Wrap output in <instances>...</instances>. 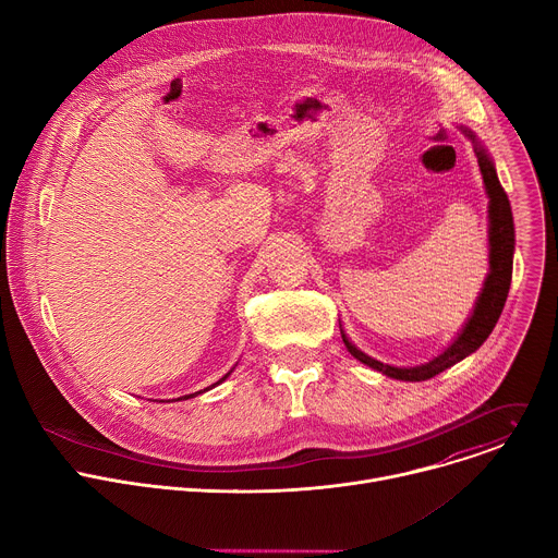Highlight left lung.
I'll return each instance as SVG.
<instances>
[{"mask_svg":"<svg viewBox=\"0 0 558 558\" xmlns=\"http://www.w3.org/2000/svg\"><path fill=\"white\" fill-rule=\"evenodd\" d=\"M463 132L474 143L476 161H480V170H482V177H484V183H486V194L490 198V205H488V216H490V229H488L490 274L484 282V291H482L480 300H476V304H474L470 320L465 323V327L461 329L457 340L441 355L430 360L428 364L413 366V368H397V366H390V364H381V362L368 357L366 353H362L360 349H355L342 331L344 347L349 349V353L353 357H357L362 364H366V366H371V368H375V371H379L388 377H395V379L424 381V379H430V377L439 375L441 371L450 368L452 364L461 362L470 353H474L493 333V329L499 320V315L504 311L508 291H510L512 254H514V220H512L510 201H508V194H506V190L501 187V183L497 179L495 163L490 161V156L486 154V149L480 143H476V138L470 130H463Z\"/></svg>","mask_w":558,"mask_h":558,"instance_id":"1","label":"left lung"}]
</instances>
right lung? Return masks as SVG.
<instances>
[{
	"label": "right lung",
	"mask_w": 558,
	"mask_h": 558,
	"mask_svg": "<svg viewBox=\"0 0 558 558\" xmlns=\"http://www.w3.org/2000/svg\"><path fill=\"white\" fill-rule=\"evenodd\" d=\"M227 377H229V373H227V375H225V377H222V379H218V381H216V384H220V381H225V379H227ZM216 384H214V386H216ZM198 392H201V390H198ZM185 397H192V395H185Z\"/></svg>",
	"instance_id": "add662e5"
}]
</instances>
